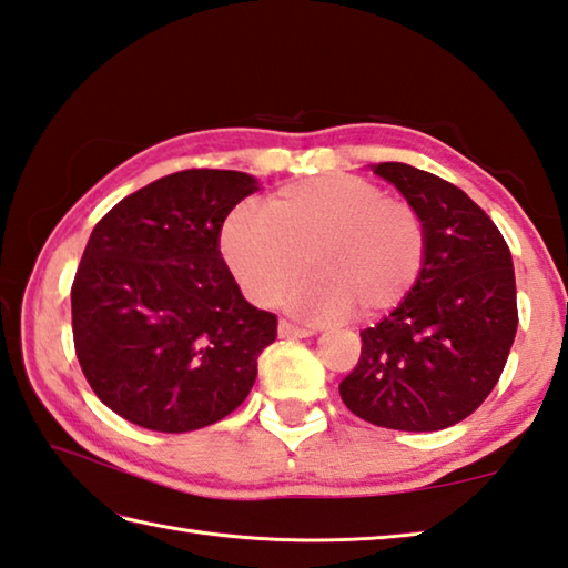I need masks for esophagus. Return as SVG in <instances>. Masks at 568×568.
<instances>
[{"label": "esophagus", "instance_id": "1", "mask_svg": "<svg viewBox=\"0 0 568 568\" xmlns=\"http://www.w3.org/2000/svg\"><path fill=\"white\" fill-rule=\"evenodd\" d=\"M277 335L281 337H313L315 329L305 327V325H295V322H291V320H281V325H277Z\"/></svg>", "mask_w": 568, "mask_h": 568}]
</instances>
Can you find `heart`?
<instances>
[{
  "label": "heart",
  "mask_w": 568,
  "mask_h": 568,
  "mask_svg": "<svg viewBox=\"0 0 568 568\" xmlns=\"http://www.w3.org/2000/svg\"><path fill=\"white\" fill-rule=\"evenodd\" d=\"M229 271L253 303L271 305L307 268L293 293L305 315L364 320L396 310L428 261V226L416 204L388 196L357 174H320L277 189L261 211L236 206L219 231Z\"/></svg>",
  "instance_id": "b5f03b06"
}]
</instances>
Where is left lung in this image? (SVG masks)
I'll use <instances>...</instances> for the list:
<instances>
[{
  "label": "left lung",
  "instance_id": "left-lung-1",
  "mask_svg": "<svg viewBox=\"0 0 568 568\" xmlns=\"http://www.w3.org/2000/svg\"><path fill=\"white\" fill-rule=\"evenodd\" d=\"M374 172L424 214L428 261L414 293L359 332L339 396L374 426L440 430L468 418L505 369L519 322L513 255L463 189L404 162Z\"/></svg>",
  "mask_w": 568,
  "mask_h": 568
}]
</instances>
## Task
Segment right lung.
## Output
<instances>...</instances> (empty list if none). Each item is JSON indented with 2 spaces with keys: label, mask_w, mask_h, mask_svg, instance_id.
I'll return each mask as SVG.
<instances>
[{
  "label": "right lung",
  "mask_w": 568,
  "mask_h": 568,
  "mask_svg": "<svg viewBox=\"0 0 568 568\" xmlns=\"http://www.w3.org/2000/svg\"><path fill=\"white\" fill-rule=\"evenodd\" d=\"M255 180L184 170L138 189L98 221L71 287L75 357L130 424L186 433L236 410L277 337L243 300L219 231Z\"/></svg>",
  "instance_id": "add662e5"
}]
</instances>
